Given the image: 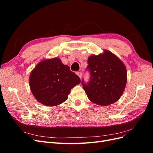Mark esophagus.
<instances>
[{"label":"esophagus","instance_id":"esophagus-1","mask_svg":"<svg viewBox=\"0 0 153 153\" xmlns=\"http://www.w3.org/2000/svg\"><path fill=\"white\" fill-rule=\"evenodd\" d=\"M76 75L79 76L80 78H82V73L81 72H77L76 73Z\"/></svg>","mask_w":153,"mask_h":153}]
</instances>
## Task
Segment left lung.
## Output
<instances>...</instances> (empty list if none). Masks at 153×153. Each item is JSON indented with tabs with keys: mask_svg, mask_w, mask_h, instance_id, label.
<instances>
[{
	"mask_svg": "<svg viewBox=\"0 0 153 153\" xmlns=\"http://www.w3.org/2000/svg\"><path fill=\"white\" fill-rule=\"evenodd\" d=\"M87 63L90 80L85 84L82 80V84L88 98L101 106L116 102L126 85L127 71L124 63L106 50L103 53L91 55Z\"/></svg>",
	"mask_w": 153,
	"mask_h": 153,
	"instance_id": "left-lung-1",
	"label": "left lung"
}]
</instances>
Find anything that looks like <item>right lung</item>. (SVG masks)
I'll return each mask as SVG.
<instances>
[{
	"instance_id": "obj_1",
	"label": "right lung",
	"mask_w": 153,
	"mask_h": 153,
	"mask_svg": "<svg viewBox=\"0 0 153 153\" xmlns=\"http://www.w3.org/2000/svg\"><path fill=\"white\" fill-rule=\"evenodd\" d=\"M80 82V78L57 57L39 62L29 76L32 94L38 102L49 106L64 102L71 89Z\"/></svg>"
}]
</instances>
